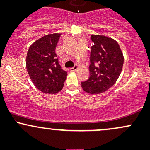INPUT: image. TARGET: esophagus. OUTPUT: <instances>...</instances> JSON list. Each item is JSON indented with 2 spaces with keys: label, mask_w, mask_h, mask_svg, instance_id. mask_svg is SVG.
Here are the masks:
<instances>
[{
  "label": "esophagus",
  "mask_w": 150,
  "mask_h": 150,
  "mask_svg": "<svg viewBox=\"0 0 150 150\" xmlns=\"http://www.w3.org/2000/svg\"><path fill=\"white\" fill-rule=\"evenodd\" d=\"M77 68H78V66H77V65H74L73 68H70V71H75V70H76L77 69Z\"/></svg>",
  "instance_id": "esophagus-1"
}]
</instances>
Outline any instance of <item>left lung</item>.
Instances as JSON below:
<instances>
[{"mask_svg":"<svg viewBox=\"0 0 150 150\" xmlns=\"http://www.w3.org/2000/svg\"><path fill=\"white\" fill-rule=\"evenodd\" d=\"M91 40L89 77L81 82V86L90 94H100L118 80L124 59L118 44L111 38L93 34Z\"/></svg>","mask_w":150,"mask_h":150,"instance_id":"8db88e82","label":"left lung"}]
</instances>
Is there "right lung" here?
Instances as JSON below:
<instances>
[{
  "instance_id": "obj_1",
  "label": "right lung",
  "mask_w": 150,
  "mask_h": 150,
  "mask_svg": "<svg viewBox=\"0 0 150 150\" xmlns=\"http://www.w3.org/2000/svg\"><path fill=\"white\" fill-rule=\"evenodd\" d=\"M61 34H48L30 46L26 58V66L36 87L46 94L61 91L67 72L59 64L56 48Z\"/></svg>"
}]
</instances>
